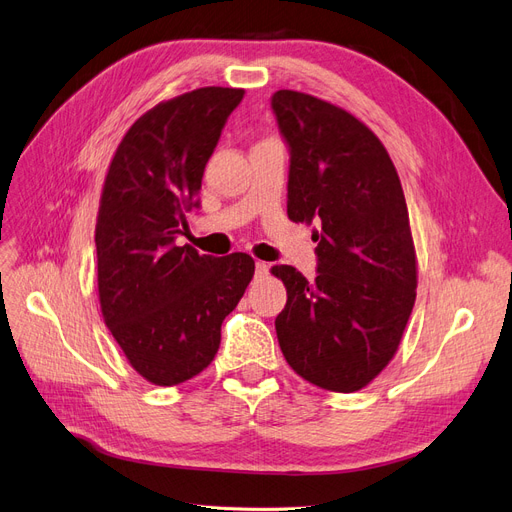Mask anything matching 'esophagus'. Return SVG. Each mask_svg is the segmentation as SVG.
Wrapping results in <instances>:
<instances>
[{"label":"esophagus","instance_id":"34e87169","mask_svg":"<svg viewBox=\"0 0 512 512\" xmlns=\"http://www.w3.org/2000/svg\"><path fill=\"white\" fill-rule=\"evenodd\" d=\"M268 270H270V266H268L266 261H257V263H255V274H257V276H266Z\"/></svg>","mask_w":512,"mask_h":512}]
</instances>
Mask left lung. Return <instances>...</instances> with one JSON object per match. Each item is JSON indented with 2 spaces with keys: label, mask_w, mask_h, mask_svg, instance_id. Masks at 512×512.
Listing matches in <instances>:
<instances>
[{
  "label": "left lung",
  "mask_w": 512,
  "mask_h": 512,
  "mask_svg": "<svg viewBox=\"0 0 512 512\" xmlns=\"http://www.w3.org/2000/svg\"><path fill=\"white\" fill-rule=\"evenodd\" d=\"M272 109L291 147L287 215L320 232L318 276L270 272L287 289L276 335L291 369L356 392L399 350L418 289V257L399 173L375 132L346 109L278 90Z\"/></svg>",
  "instance_id": "obj_1"
}]
</instances>
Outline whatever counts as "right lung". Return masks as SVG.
<instances>
[{
  "instance_id": "right-lung-1",
  "label": "right lung",
  "mask_w": 512,
  "mask_h": 512,
  "mask_svg": "<svg viewBox=\"0 0 512 512\" xmlns=\"http://www.w3.org/2000/svg\"><path fill=\"white\" fill-rule=\"evenodd\" d=\"M242 88L206 86L145 111L122 137L103 183L97 242L105 325L143 380L177 386L202 373L221 323L255 274L246 253L177 246L202 175Z\"/></svg>"
}]
</instances>
